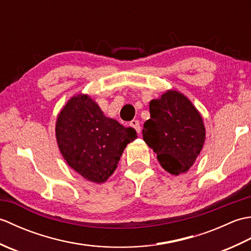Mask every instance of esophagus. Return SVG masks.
Returning a JSON list of instances; mask_svg holds the SVG:
<instances>
[{"label":"esophagus","instance_id":"1","mask_svg":"<svg viewBox=\"0 0 251 251\" xmlns=\"http://www.w3.org/2000/svg\"><path fill=\"white\" fill-rule=\"evenodd\" d=\"M129 125L132 127V128H135V130L138 132V134H140V132H141V127H140L139 122H138L137 120H132L129 123Z\"/></svg>","mask_w":251,"mask_h":251}]
</instances>
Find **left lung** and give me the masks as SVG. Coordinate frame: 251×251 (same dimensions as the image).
<instances>
[{
  "instance_id": "8db88e82",
  "label": "left lung",
  "mask_w": 251,
  "mask_h": 251,
  "mask_svg": "<svg viewBox=\"0 0 251 251\" xmlns=\"http://www.w3.org/2000/svg\"><path fill=\"white\" fill-rule=\"evenodd\" d=\"M150 114L143 125V140L166 172L176 176L186 173L205 142L200 112L184 95L167 90L161 98L150 101Z\"/></svg>"
}]
</instances>
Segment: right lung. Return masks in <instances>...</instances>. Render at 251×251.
Segmentation results:
<instances>
[{
    "mask_svg": "<svg viewBox=\"0 0 251 251\" xmlns=\"http://www.w3.org/2000/svg\"><path fill=\"white\" fill-rule=\"evenodd\" d=\"M56 138L69 166L86 180L102 183L114 173L137 132L106 117L89 96L79 94L58 114Z\"/></svg>",
    "mask_w": 251,
    "mask_h": 251,
    "instance_id": "add662e5",
    "label": "right lung"
}]
</instances>
